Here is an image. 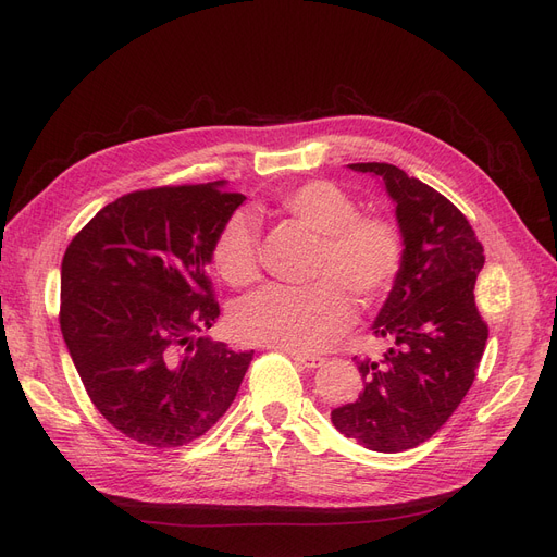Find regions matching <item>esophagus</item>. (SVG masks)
<instances>
[{
  "mask_svg": "<svg viewBox=\"0 0 557 557\" xmlns=\"http://www.w3.org/2000/svg\"><path fill=\"white\" fill-rule=\"evenodd\" d=\"M292 360L305 369H317L323 364V358L319 356H302V354H292Z\"/></svg>",
  "mask_w": 557,
  "mask_h": 557,
  "instance_id": "obj_1",
  "label": "esophagus"
}]
</instances>
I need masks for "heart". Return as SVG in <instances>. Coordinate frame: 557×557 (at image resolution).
<instances>
[{
	"label": "heart",
	"instance_id": "heart-1",
	"mask_svg": "<svg viewBox=\"0 0 557 557\" xmlns=\"http://www.w3.org/2000/svg\"><path fill=\"white\" fill-rule=\"evenodd\" d=\"M277 211L319 238L312 286H263L232 310V331L245 344L282 351H314L354 319V294L376 305L393 289L404 265V236L383 215H358L354 197L331 181H305L275 199ZM213 265L224 282L257 277V234L250 218L236 213L213 243Z\"/></svg>",
	"mask_w": 557,
	"mask_h": 557
}]
</instances>
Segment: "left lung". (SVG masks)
<instances>
[{
    "label": "left lung",
    "mask_w": 557,
    "mask_h": 557,
    "mask_svg": "<svg viewBox=\"0 0 557 557\" xmlns=\"http://www.w3.org/2000/svg\"><path fill=\"white\" fill-rule=\"evenodd\" d=\"M383 181L404 236V265L372 331L393 346L358 362V399L331 413L346 438L374 451H404L449 420L475 381L488 327L475 307L484 247L455 203L395 164L356 162Z\"/></svg>",
    "instance_id": "left-lung-1"
}]
</instances>
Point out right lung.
I'll list each match as a JSON object with an SVG mask.
<instances>
[{"instance_id": "right-lung-1", "label": "right lung", "mask_w": 557, "mask_h": 557, "mask_svg": "<svg viewBox=\"0 0 557 557\" xmlns=\"http://www.w3.org/2000/svg\"><path fill=\"white\" fill-rule=\"evenodd\" d=\"M243 201L226 181L139 190L71 240L61 335L89 399L123 436L178 447L232 406L255 351L197 333L220 317L206 265Z\"/></svg>"}]
</instances>
